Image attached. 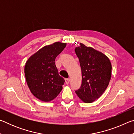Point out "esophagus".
I'll list each match as a JSON object with an SVG mask.
<instances>
[{
	"label": "esophagus",
	"instance_id": "1",
	"mask_svg": "<svg viewBox=\"0 0 134 134\" xmlns=\"http://www.w3.org/2000/svg\"><path fill=\"white\" fill-rule=\"evenodd\" d=\"M65 83L67 84V85H69V83H70V79H65Z\"/></svg>",
	"mask_w": 134,
	"mask_h": 134
}]
</instances>
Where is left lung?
I'll use <instances>...</instances> for the list:
<instances>
[{
	"mask_svg": "<svg viewBox=\"0 0 134 134\" xmlns=\"http://www.w3.org/2000/svg\"><path fill=\"white\" fill-rule=\"evenodd\" d=\"M81 69V85L75 91L81 100L92 103L102 96L109 83L112 65L101 52L80 43L75 48Z\"/></svg>",
	"mask_w": 134,
	"mask_h": 134,
	"instance_id": "1",
	"label": "left lung"
}]
</instances>
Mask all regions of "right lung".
<instances>
[{"mask_svg":"<svg viewBox=\"0 0 134 134\" xmlns=\"http://www.w3.org/2000/svg\"><path fill=\"white\" fill-rule=\"evenodd\" d=\"M66 43L55 42L40 49L25 65V75L32 93L43 102L55 99L63 89L65 80L58 74L55 60Z\"/></svg>","mask_w":134,"mask_h":134,"instance_id":"1","label":"right lung"}]
</instances>
